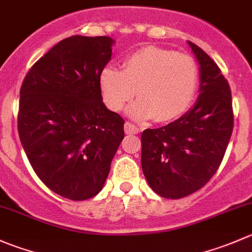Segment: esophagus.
Instances as JSON below:
<instances>
[{
    "label": "esophagus",
    "instance_id": "esophagus-1",
    "mask_svg": "<svg viewBox=\"0 0 252 252\" xmlns=\"http://www.w3.org/2000/svg\"><path fill=\"white\" fill-rule=\"evenodd\" d=\"M124 130H126V134H138L139 131H140V129L136 126H134V124L126 122V123L124 124Z\"/></svg>",
    "mask_w": 252,
    "mask_h": 252
}]
</instances>
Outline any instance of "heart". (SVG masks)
<instances>
[{
	"mask_svg": "<svg viewBox=\"0 0 252 252\" xmlns=\"http://www.w3.org/2000/svg\"><path fill=\"white\" fill-rule=\"evenodd\" d=\"M199 71L192 56L149 45L134 51L123 70L107 65L99 74L104 103L118 112L136 94L126 113L135 121L170 122L191 106L198 87Z\"/></svg>",
	"mask_w": 252,
	"mask_h": 252,
	"instance_id": "b5f03b06",
	"label": "heart"
}]
</instances>
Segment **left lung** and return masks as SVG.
<instances>
[{
  "instance_id": "obj_1",
  "label": "left lung",
  "mask_w": 252,
  "mask_h": 252,
  "mask_svg": "<svg viewBox=\"0 0 252 252\" xmlns=\"http://www.w3.org/2000/svg\"><path fill=\"white\" fill-rule=\"evenodd\" d=\"M199 65V94L182 117L141 134V167L153 191L163 198L189 196L217 172L234 126L231 91L218 65L187 41Z\"/></svg>"
}]
</instances>
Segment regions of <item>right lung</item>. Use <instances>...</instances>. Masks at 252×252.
Masks as SVG:
<instances>
[{
	"label": "right lung",
	"instance_id": "right-lung-1",
	"mask_svg": "<svg viewBox=\"0 0 252 252\" xmlns=\"http://www.w3.org/2000/svg\"><path fill=\"white\" fill-rule=\"evenodd\" d=\"M109 36L72 35L32 66L21 87L18 133L32 167L59 196L99 193L124 138V121L102 101Z\"/></svg>",
	"mask_w": 252,
	"mask_h": 252
}]
</instances>
